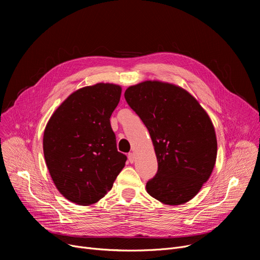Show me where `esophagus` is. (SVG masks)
<instances>
[{"label": "esophagus", "instance_id": "obj_1", "mask_svg": "<svg viewBox=\"0 0 260 260\" xmlns=\"http://www.w3.org/2000/svg\"><path fill=\"white\" fill-rule=\"evenodd\" d=\"M135 158H136V157H135V154H134V153H129V154H128V161H129L131 163H133V162L135 161Z\"/></svg>", "mask_w": 260, "mask_h": 260}]
</instances>
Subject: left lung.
I'll return each mask as SVG.
<instances>
[{
	"label": "left lung",
	"mask_w": 260,
	"mask_h": 260,
	"mask_svg": "<svg viewBox=\"0 0 260 260\" xmlns=\"http://www.w3.org/2000/svg\"><path fill=\"white\" fill-rule=\"evenodd\" d=\"M124 97L148 129L158 172L146 192L169 206L193 199L215 167L217 139L208 113L184 88L162 81L129 86Z\"/></svg>",
	"instance_id": "obj_1"
}]
</instances>
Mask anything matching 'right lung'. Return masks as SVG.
<instances>
[{"label":"right lung","instance_id":"right-lung-1","mask_svg":"<svg viewBox=\"0 0 260 260\" xmlns=\"http://www.w3.org/2000/svg\"><path fill=\"white\" fill-rule=\"evenodd\" d=\"M122 88L113 83L82 87L61 103L48 120L43 152L59 192L79 206H89L111 190L125 166L111 118Z\"/></svg>","mask_w":260,"mask_h":260}]
</instances>
